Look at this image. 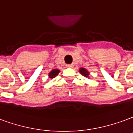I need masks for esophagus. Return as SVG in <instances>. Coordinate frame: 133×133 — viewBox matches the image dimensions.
Segmentation results:
<instances>
[{
    "label": "esophagus",
    "mask_w": 133,
    "mask_h": 133,
    "mask_svg": "<svg viewBox=\"0 0 133 133\" xmlns=\"http://www.w3.org/2000/svg\"><path fill=\"white\" fill-rule=\"evenodd\" d=\"M73 66H74L73 64H68V65H67V67H68V68H72Z\"/></svg>",
    "instance_id": "esophagus-1"
}]
</instances>
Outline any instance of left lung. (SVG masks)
Segmentation results:
<instances>
[{
  "label": "left lung",
  "mask_w": 133,
  "mask_h": 133,
  "mask_svg": "<svg viewBox=\"0 0 133 133\" xmlns=\"http://www.w3.org/2000/svg\"><path fill=\"white\" fill-rule=\"evenodd\" d=\"M79 72H80V73H81L82 75H84V76L85 77H88V75H89L88 72L87 71V70H85L84 68H80Z\"/></svg>",
  "instance_id": "left-lung-1"
}]
</instances>
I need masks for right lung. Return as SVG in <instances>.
<instances>
[{
    "label": "right lung",
    "instance_id": "add662e5",
    "mask_svg": "<svg viewBox=\"0 0 133 133\" xmlns=\"http://www.w3.org/2000/svg\"><path fill=\"white\" fill-rule=\"evenodd\" d=\"M59 70L58 69H55V70H53L52 71H51V72L49 73V77L50 78H54L59 73Z\"/></svg>",
    "mask_w": 133,
    "mask_h": 133
}]
</instances>
